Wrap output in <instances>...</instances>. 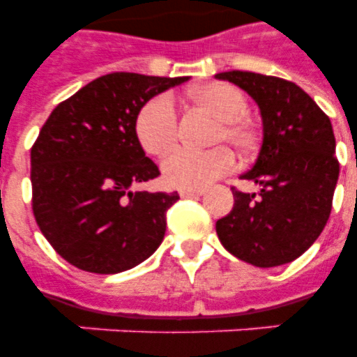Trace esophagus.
I'll list each match as a JSON object with an SVG mask.
<instances>
[{
	"label": "esophagus",
	"mask_w": 357,
	"mask_h": 357,
	"mask_svg": "<svg viewBox=\"0 0 357 357\" xmlns=\"http://www.w3.org/2000/svg\"><path fill=\"white\" fill-rule=\"evenodd\" d=\"M204 190L202 189H179V196L181 198H192V196H202Z\"/></svg>",
	"instance_id": "1"
}]
</instances>
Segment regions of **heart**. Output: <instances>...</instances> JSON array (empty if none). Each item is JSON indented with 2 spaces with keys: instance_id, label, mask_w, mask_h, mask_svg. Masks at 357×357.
<instances>
[{
  "instance_id": "b5f03b06",
  "label": "heart",
  "mask_w": 357,
  "mask_h": 357,
  "mask_svg": "<svg viewBox=\"0 0 357 357\" xmlns=\"http://www.w3.org/2000/svg\"><path fill=\"white\" fill-rule=\"evenodd\" d=\"M192 103L217 119L211 144H229L237 153H248L257 135L244 114L248 102L238 89L228 83H211L192 92ZM137 137L150 155H165L178 140V113L167 94L151 98L137 116ZM234 168V155L218 146L207 151L176 150L162 161V179L178 189H204Z\"/></svg>"
}]
</instances>
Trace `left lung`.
Here are the masks:
<instances>
[{
	"label": "left lung",
	"mask_w": 357,
	"mask_h": 357,
	"mask_svg": "<svg viewBox=\"0 0 357 357\" xmlns=\"http://www.w3.org/2000/svg\"><path fill=\"white\" fill-rule=\"evenodd\" d=\"M215 77L243 89L263 122L259 155L241 176L259 192L231 189L234 209L217 220L218 238L250 265L291 263L315 243L332 211L339 178L332 122L291 81L241 70Z\"/></svg>",
	"instance_id": "1"
}]
</instances>
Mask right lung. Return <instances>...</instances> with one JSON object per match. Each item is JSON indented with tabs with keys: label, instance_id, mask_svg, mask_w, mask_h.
<instances>
[{
	"label": "right lung",
	"instance_id": "1",
	"mask_svg": "<svg viewBox=\"0 0 357 357\" xmlns=\"http://www.w3.org/2000/svg\"><path fill=\"white\" fill-rule=\"evenodd\" d=\"M189 77L114 72L59 103L31 148L33 213L42 235L81 271L119 274L162 243L178 192L133 187L159 168L137 137L139 111Z\"/></svg>",
	"mask_w": 357,
	"mask_h": 357
}]
</instances>
